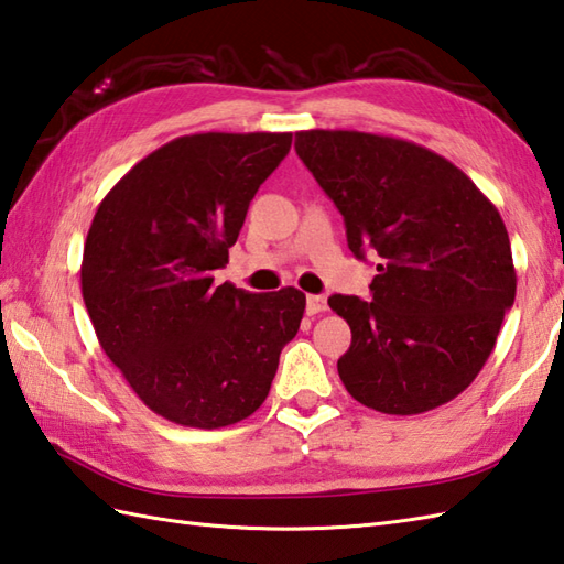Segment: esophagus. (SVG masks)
Wrapping results in <instances>:
<instances>
[{
  "mask_svg": "<svg viewBox=\"0 0 564 564\" xmlns=\"http://www.w3.org/2000/svg\"><path fill=\"white\" fill-rule=\"evenodd\" d=\"M307 315H319L327 310V297L325 295H307Z\"/></svg>",
  "mask_w": 564,
  "mask_h": 564,
  "instance_id": "34e87169",
  "label": "esophagus"
}]
</instances>
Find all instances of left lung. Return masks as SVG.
<instances>
[{"mask_svg":"<svg viewBox=\"0 0 564 564\" xmlns=\"http://www.w3.org/2000/svg\"><path fill=\"white\" fill-rule=\"evenodd\" d=\"M295 152L344 215L373 301L332 295L349 322L339 378L382 414H422L470 386L517 297L505 220L470 176L414 142L358 130H301Z\"/></svg>","mask_w":564,"mask_h":564,"instance_id":"left-lung-1","label":"left lung"}]
</instances>
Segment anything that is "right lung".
Wrapping results in <instances>:
<instances>
[{
  "instance_id": "obj_1",
  "label": "right lung",
  "mask_w": 564,
  "mask_h": 564,
  "mask_svg": "<svg viewBox=\"0 0 564 564\" xmlns=\"http://www.w3.org/2000/svg\"><path fill=\"white\" fill-rule=\"evenodd\" d=\"M291 133H196L140 160L94 215L82 295L106 356L154 414L194 429L267 400L305 313L297 289L215 283Z\"/></svg>"
}]
</instances>
